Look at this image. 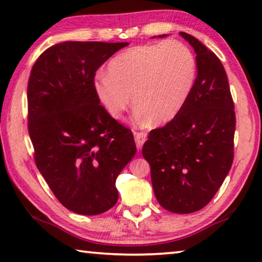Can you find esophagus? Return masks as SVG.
Wrapping results in <instances>:
<instances>
[{
    "mask_svg": "<svg viewBox=\"0 0 262 262\" xmlns=\"http://www.w3.org/2000/svg\"><path fill=\"white\" fill-rule=\"evenodd\" d=\"M135 139H136L137 147L141 148V146H143L144 143L147 139V134H146V132H136Z\"/></svg>",
    "mask_w": 262,
    "mask_h": 262,
    "instance_id": "34e87169",
    "label": "esophagus"
}]
</instances>
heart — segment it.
I'll use <instances>...</instances> for the list:
<instances>
[{
  "mask_svg": "<svg viewBox=\"0 0 262 262\" xmlns=\"http://www.w3.org/2000/svg\"><path fill=\"white\" fill-rule=\"evenodd\" d=\"M108 74L93 81L95 96L114 119L132 102L141 122L164 124L180 114L194 88L197 65L189 47L178 40L131 47L110 60Z\"/></svg>",
  "mask_w": 262,
  "mask_h": 262,
  "instance_id": "b5f03b06",
  "label": "heart"
}]
</instances>
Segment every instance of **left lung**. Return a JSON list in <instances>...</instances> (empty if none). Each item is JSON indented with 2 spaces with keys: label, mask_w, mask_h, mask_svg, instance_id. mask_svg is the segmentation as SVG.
<instances>
[{
  "label": "left lung",
  "mask_w": 262,
  "mask_h": 262,
  "mask_svg": "<svg viewBox=\"0 0 262 262\" xmlns=\"http://www.w3.org/2000/svg\"><path fill=\"white\" fill-rule=\"evenodd\" d=\"M180 36L196 53L194 88L177 117L149 132L141 153L161 207L191 213L212 200L232 166L235 115L221 60L191 34Z\"/></svg>",
  "instance_id": "left-lung-1"
}]
</instances>
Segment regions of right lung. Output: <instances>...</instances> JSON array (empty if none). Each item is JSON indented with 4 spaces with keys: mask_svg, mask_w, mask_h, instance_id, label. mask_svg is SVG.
<instances>
[{
    "mask_svg": "<svg viewBox=\"0 0 262 262\" xmlns=\"http://www.w3.org/2000/svg\"><path fill=\"white\" fill-rule=\"evenodd\" d=\"M128 42L63 41L37 59L28 83L34 161L63 207L80 215L108 211L116 179L136 154L131 130L106 113L93 89L102 63Z\"/></svg>",
    "mask_w": 262,
    "mask_h": 262,
    "instance_id": "add662e5",
    "label": "right lung"
}]
</instances>
